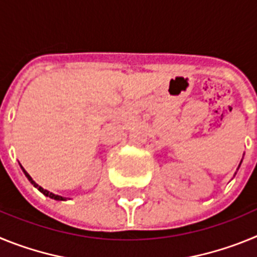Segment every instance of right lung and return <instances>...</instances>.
<instances>
[{
    "instance_id": "1",
    "label": "right lung",
    "mask_w": 257,
    "mask_h": 257,
    "mask_svg": "<svg viewBox=\"0 0 257 257\" xmlns=\"http://www.w3.org/2000/svg\"><path fill=\"white\" fill-rule=\"evenodd\" d=\"M23 171H24V174H26V176L27 178H28V180L31 181L32 184H33V185H35L36 188H37L38 190H40L41 193H44L45 196H47V197H50V198H52V199H56V201H64L65 198H63V197H60V196H56V194H54V193H51V192H49V190H46V189H44V188H41L40 185H38L37 183H36V181H33V179L31 178V176H29V174L28 172L26 171V170L23 169Z\"/></svg>"
}]
</instances>
